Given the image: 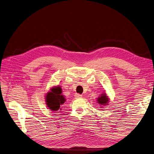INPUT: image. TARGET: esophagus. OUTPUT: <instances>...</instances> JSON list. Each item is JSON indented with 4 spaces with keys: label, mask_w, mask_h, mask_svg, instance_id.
Segmentation results:
<instances>
[{
    "label": "esophagus",
    "mask_w": 154,
    "mask_h": 154,
    "mask_svg": "<svg viewBox=\"0 0 154 154\" xmlns=\"http://www.w3.org/2000/svg\"><path fill=\"white\" fill-rule=\"evenodd\" d=\"M82 95L80 94H75V98H81L82 97Z\"/></svg>",
    "instance_id": "1"
}]
</instances>
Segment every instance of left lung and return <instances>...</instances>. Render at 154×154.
<instances>
[{"instance_id":"obj_1","label":"left lung","mask_w":154,"mask_h":154,"mask_svg":"<svg viewBox=\"0 0 154 154\" xmlns=\"http://www.w3.org/2000/svg\"><path fill=\"white\" fill-rule=\"evenodd\" d=\"M98 103L101 104V105H106V103H108V101H109V100H108L105 94H102L101 97H100L98 99Z\"/></svg>"}]
</instances>
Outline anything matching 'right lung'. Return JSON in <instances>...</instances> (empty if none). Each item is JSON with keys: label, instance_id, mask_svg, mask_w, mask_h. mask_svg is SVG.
Instances as JSON below:
<instances>
[{"label": "right lung", "instance_id": "add662e5", "mask_svg": "<svg viewBox=\"0 0 154 154\" xmlns=\"http://www.w3.org/2000/svg\"><path fill=\"white\" fill-rule=\"evenodd\" d=\"M61 89L60 87L53 88L51 91L46 95V103L49 109L53 111L61 110L60 106L65 101L64 96L61 94ZM60 109V110L59 109Z\"/></svg>", "mask_w": 154, "mask_h": 154}]
</instances>
